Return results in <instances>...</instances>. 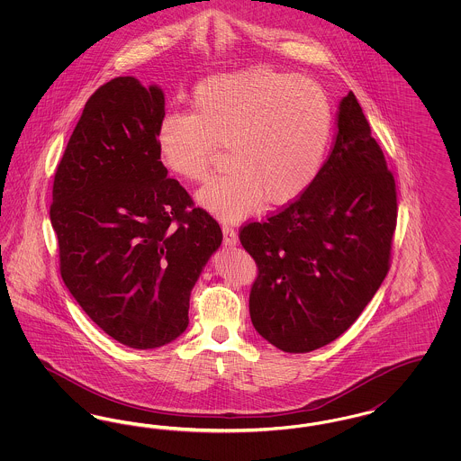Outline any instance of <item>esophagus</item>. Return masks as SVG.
<instances>
[{"label": "esophagus", "mask_w": 461, "mask_h": 461, "mask_svg": "<svg viewBox=\"0 0 461 461\" xmlns=\"http://www.w3.org/2000/svg\"><path fill=\"white\" fill-rule=\"evenodd\" d=\"M222 241H224V245H228V247H233V245H237V241H239L237 231H235L231 226H228V224H222Z\"/></svg>", "instance_id": "34e87169"}]
</instances>
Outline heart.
I'll return each instance as SVG.
<instances>
[{
  "instance_id": "heart-1",
  "label": "heart",
  "mask_w": 461,
  "mask_h": 461,
  "mask_svg": "<svg viewBox=\"0 0 461 461\" xmlns=\"http://www.w3.org/2000/svg\"><path fill=\"white\" fill-rule=\"evenodd\" d=\"M190 104L192 113L162 115L157 150L171 175L203 183L220 149H228L231 171L197 197L221 220L245 218L263 202L286 205L304 195L320 175L331 136V107L318 83L252 67L202 79Z\"/></svg>"
}]
</instances>
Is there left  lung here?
<instances>
[{
	"label": "left lung",
	"instance_id": "left-lung-1",
	"mask_svg": "<svg viewBox=\"0 0 461 461\" xmlns=\"http://www.w3.org/2000/svg\"><path fill=\"white\" fill-rule=\"evenodd\" d=\"M337 128L306 194L239 235L258 264L252 325L285 352L314 351L342 335L391 267L394 175L352 91L340 102Z\"/></svg>",
	"mask_w": 461,
	"mask_h": 461
}]
</instances>
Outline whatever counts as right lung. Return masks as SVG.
Returning <instances> with one entry per match:
<instances>
[{
    "instance_id": "obj_1",
    "label": "right lung",
    "mask_w": 461,
    "mask_h": 461,
    "mask_svg": "<svg viewBox=\"0 0 461 461\" xmlns=\"http://www.w3.org/2000/svg\"><path fill=\"white\" fill-rule=\"evenodd\" d=\"M164 93L131 76L89 96L53 179L60 275L89 318L134 349L188 327L192 288L222 241L160 162Z\"/></svg>"
}]
</instances>
